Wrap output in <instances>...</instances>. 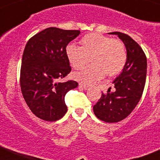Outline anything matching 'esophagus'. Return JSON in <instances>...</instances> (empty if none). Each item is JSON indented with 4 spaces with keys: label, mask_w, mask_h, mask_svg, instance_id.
Instances as JSON below:
<instances>
[{
    "label": "esophagus",
    "mask_w": 160,
    "mask_h": 160,
    "mask_svg": "<svg viewBox=\"0 0 160 160\" xmlns=\"http://www.w3.org/2000/svg\"><path fill=\"white\" fill-rule=\"evenodd\" d=\"M88 88H89V86H87V85L82 84V83H80V84H79V89H87Z\"/></svg>",
    "instance_id": "obj_1"
}]
</instances>
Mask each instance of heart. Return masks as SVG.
Returning a JSON list of instances; mask_svg holds the SVG:
<instances>
[{
	"label": "heart",
	"instance_id": "b5f03b06",
	"mask_svg": "<svg viewBox=\"0 0 160 160\" xmlns=\"http://www.w3.org/2000/svg\"><path fill=\"white\" fill-rule=\"evenodd\" d=\"M82 46L69 44L66 54L74 69L82 71L74 74V78L82 83L90 85L107 75L114 76L121 72L127 59V49L122 41L113 39L100 33H89L80 41Z\"/></svg>",
	"mask_w": 160,
	"mask_h": 160
}]
</instances>
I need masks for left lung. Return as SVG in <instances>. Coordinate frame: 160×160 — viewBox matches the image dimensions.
Wrapping results in <instances>:
<instances>
[{"label": "left lung", "instance_id": "1", "mask_svg": "<svg viewBox=\"0 0 160 160\" xmlns=\"http://www.w3.org/2000/svg\"><path fill=\"white\" fill-rule=\"evenodd\" d=\"M124 43L127 52L122 72L113 82L115 91L102 92L101 97L93 106L99 119L106 122H117L127 118L138 104L145 85L147 59L141 47L133 39L121 32H112Z\"/></svg>", "mask_w": 160, "mask_h": 160}]
</instances>
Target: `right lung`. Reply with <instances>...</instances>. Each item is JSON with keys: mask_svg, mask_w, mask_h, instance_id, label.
<instances>
[{"mask_svg": "<svg viewBox=\"0 0 160 160\" xmlns=\"http://www.w3.org/2000/svg\"><path fill=\"white\" fill-rule=\"evenodd\" d=\"M79 33L80 30L49 27L33 36L26 45L20 70L21 91L29 108L41 119L56 121L68 111L65 95L78 83L59 81L71 72L66 48Z\"/></svg>", "mask_w": 160, "mask_h": 160, "instance_id": "add662e5", "label": "right lung"}]
</instances>
